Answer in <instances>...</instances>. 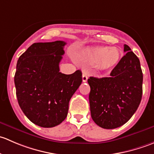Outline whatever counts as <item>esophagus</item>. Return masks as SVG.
<instances>
[{
	"label": "esophagus",
	"instance_id": "obj_1",
	"mask_svg": "<svg viewBox=\"0 0 154 154\" xmlns=\"http://www.w3.org/2000/svg\"><path fill=\"white\" fill-rule=\"evenodd\" d=\"M82 79H83V82L86 83L87 80H88V76H87V74H85V73H83V76H82Z\"/></svg>",
	"mask_w": 154,
	"mask_h": 154
}]
</instances>
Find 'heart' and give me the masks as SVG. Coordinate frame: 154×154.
Listing matches in <instances>:
<instances>
[{
	"instance_id": "1",
	"label": "heart",
	"mask_w": 154,
	"mask_h": 154,
	"mask_svg": "<svg viewBox=\"0 0 154 154\" xmlns=\"http://www.w3.org/2000/svg\"><path fill=\"white\" fill-rule=\"evenodd\" d=\"M122 54L116 48L99 46L89 48L84 54L88 64L94 65L98 70H107L116 67L122 59Z\"/></svg>"
}]
</instances>
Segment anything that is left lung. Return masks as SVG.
I'll return each instance as SVG.
<instances>
[{
	"label": "left lung",
	"mask_w": 154,
	"mask_h": 154,
	"mask_svg": "<svg viewBox=\"0 0 154 154\" xmlns=\"http://www.w3.org/2000/svg\"><path fill=\"white\" fill-rule=\"evenodd\" d=\"M126 54L109 77H90L91 119L104 129H115L127 123L140 104L143 74L140 61L127 45Z\"/></svg>",
	"instance_id": "left-lung-1"
}]
</instances>
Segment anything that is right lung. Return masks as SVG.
I'll list each match as a JSON object with an SVG mask.
<instances>
[{"instance_id":"right-lung-1","label":"right lung","mask_w":154,"mask_h":154,"mask_svg":"<svg viewBox=\"0 0 154 154\" xmlns=\"http://www.w3.org/2000/svg\"><path fill=\"white\" fill-rule=\"evenodd\" d=\"M63 41L34 43L18 58L15 86L18 104L30 122L53 127L67 117L68 103L82 83V72H60Z\"/></svg>"}]
</instances>
